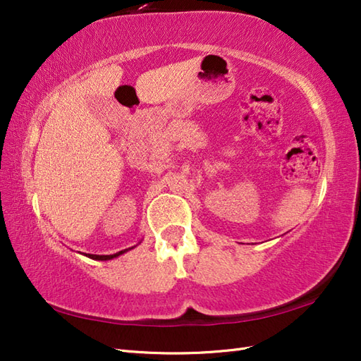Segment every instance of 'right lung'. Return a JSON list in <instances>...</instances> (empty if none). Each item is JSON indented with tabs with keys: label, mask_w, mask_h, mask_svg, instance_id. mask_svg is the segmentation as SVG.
I'll use <instances>...</instances> for the list:
<instances>
[{
	"label": "right lung",
	"mask_w": 361,
	"mask_h": 361,
	"mask_svg": "<svg viewBox=\"0 0 361 361\" xmlns=\"http://www.w3.org/2000/svg\"><path fill=\"white\" fill-rule=\"evenodd\" d=\"M125 251H128V248L118 251V253H116V255H106V256L105 255L104 256H99V255H85V256H89L90 259H94V260H110V259H114V257H117L120 255H123Z\"/></svg>",
	"instance_id": "add662e5"
}]
</instances>
